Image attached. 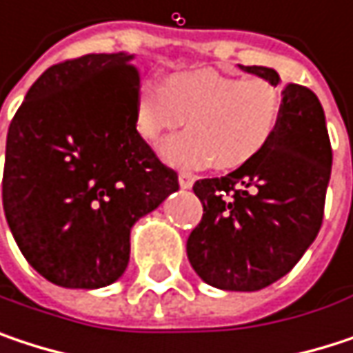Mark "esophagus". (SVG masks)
<instances>
[{
    "label": "esophagus",
    "instance_id": "esophagus-1",
    "mask_svg": "<svg viewBox=\"0 0 353 353\" xmlns=\"http://www.w3.org/2000/svg\"><path fill=\"white\" fill-rule=\"evenodd\" d=\"M177 179H179V185H181L183 190H188V188H192V185H194V176H192V174H188V172H179Z\"/></svg>",
    "mask_w": 353,
    "mask_h": 353
}]
</instances>
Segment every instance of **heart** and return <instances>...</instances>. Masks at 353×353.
I'll use <instances>...</instances> for the list:
<instances>
[{"instance_id": "1", "label": "heart", "mask_w": 353, "mask_h": 353, "mask_svg": "<svg viewBox=\"0 0 353 353\" xmlns=\"http://www.w3.org/2000/svg\"><path fill=\"white\" fill-rule=\"evenodd\" d=\"M282 116V94L263 77L239 79L214 69L174 73L163 85L145 79L134 94V128L157 145L168 132H188L163 147L177 168L237 170L274 139Z\"/></svg>"}]
</instances>
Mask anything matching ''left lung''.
I'll return each mask as SVG.
<instances>
[{"mask_svg": "<svg viewBox=\"0 0 353 353\" xmlns=\"http://www.w3.org/2000/svg\"><path fill=\"white\" fill-rule=\"evenodd\" d=\"M282 85L270 67H243ZM331 143L319 98L282 85L274 139L249 163L194 183L204 214L185 251L194 272L221 290L253 292L286 276L315 241L331 176Z\"/></svg>", "mask_w": 353, "mask_h": 353, "instance_id": "1", "label": "left lung"}]
</instances>
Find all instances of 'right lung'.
Masks as SVG:
<instances>
[{"mask_svg":"<svg viewBox=\"0 0 353 353\" xmlns=\"http://www.w3.org/2000/svg\"><path fill=\"white\" fill-rule=\"evenodd\" d=\"M132 54H85L48 67L6 143L3 210L22 255L63 288L116 282L132 225L179 188L134 128Z\"/></svg>","mask_w":353,"mask_h":353,"instance_id":"right-lung-1","label":"right lung"}]
</instances>
